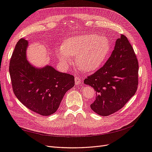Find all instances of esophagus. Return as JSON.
Masks as SVG:
<instances>
[{
  "label": "esophagus",
  "instance_id": "1",
  "mask_svg": "<svg viewBox=\"0 0 152 152\" xmlns=\"http://www.w3.org/2000/svg\"><path fill=\"white\" fill-rule=\"evenodd\" d=\"M75 84L78 85L81 83V80H80V78H79V77H75Z\"/></svg>",
  "mask_w": 152,
  "mask_h": 152
}]
</instances>
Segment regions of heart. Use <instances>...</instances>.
Here are the masks:
<instances>
[{"label": "heart", "instance_id": "obj_1", "mask_svg": "<svg viewBox=\"0 0 152 152\" xmlns=\"http://www.w3.org/2000/svg\"><path fill=\"white\" fill-rule=\"evenodd\" d=\"M111 45L107 37L97 34H86L73 35L64 40L56 50V57L61 65L66 67L76 56L79 67L86 72L98 69L108 58Z\"/></svg>", "mask_w": 152, "mask_h": 152}]
</instances>
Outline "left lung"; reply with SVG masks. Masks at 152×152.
<instances>
[{
	"mask_svg": "<svg viewBox=\"0 0 152 152\" xmlns=\"http://www.w3.org/2000/svg\"><path fill=\"white\" fill-rule=\"evenodd\" d=\"M138 68L134 49L126 37L121 34L103 66L84 81L96 92L91 108L103 117L121 109L136 92Z\"/></svg>",
	"mask_w": 152,
	"mask_h": 152,
	"instance_id": "obj_1",
	"label": "left lung"
}]
</instances>
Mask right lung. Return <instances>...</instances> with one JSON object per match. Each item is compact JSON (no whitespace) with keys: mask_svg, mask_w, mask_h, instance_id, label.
Returning <instances> with one entry per match:
<instances>
[{"mask_svg":"<svg viewBox=\"0 0 152 152\" xmlns=\"http://www.w3.org/2000/svg\"><path fill=\"white\" fill-rule=\"evenodd\" d=\"M28 41L17 42L10 64L13 92L26 107L41 115L48 116L59 108L66 91L75 85L74 77L46 65L37 68L27 60Z\"/></svg>","mask_w":152,"mask_h":152,"instance_id":"right-lung-1","label":"right lung"}]
</instances>
